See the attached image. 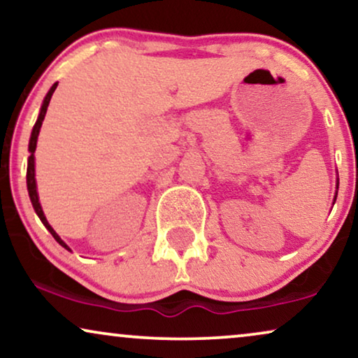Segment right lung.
<instances>
[{
  "label": "right lung",
  "instance_id": "right-lung-1",
  "mask_svg": "<svg viewBox=\"0 0 358 358\" xmlns=\"http://www.w3.org/2000/svg\"><path fill=\"white\" fill-rule=\"evenodd\" d=\"M57 85L58 83H55L50 87V91L47 92L45 99H43V104H42V109H41V114H38V119L36 122V125H34L32 129V134H31V141H29V153H31V156H29V161H27V190H29V197H31V202H32V207L34 210H36V213L38 215V218L42 220V223L45 224V228L48 229V231L52 233V236L57 239V243H60L63 248L65 249H70L66 246L65 243L62 241V238L58 236V234L53 231V228L48 224L45 215H43L42 212V207H41V202H38V195H37V185H36V168H34V151H36V146H37V136H38V131H41V127H42V122H43V117H45L47 114V107H48V102H50L52 99V94L53 91L57 90Z\"/></svg>",
  "mask_w": 358,
  "mask_h": 358
}]
</instances>
